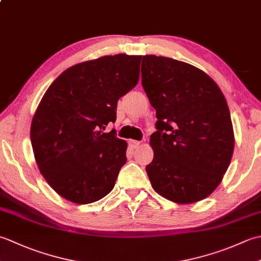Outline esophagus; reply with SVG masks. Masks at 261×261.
Here are the masks:
<instances>
[{"label": "esophagus", "mask_w": 261, "mask_h": 261, "mask_svg": "<svg viewBox=\"0 0 261 261\" xmlns=\"http://www.w3.org/2000/svg\"><path fill=\"white\" fill-rule=\"evenodd\" d=\"M129 145H130V147H131L132 149H137L138 147L140 146V142L137 141V140H130V141H129Z\"/></svg>", "instance_id": "1"}]
</instances>
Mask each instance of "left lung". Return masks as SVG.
Wrapping results in <instances>:
<instances>
[{"mask_svg": "<svg viewBox=\"0 0 261 261\" xmlns=\"http://www.w3.org/2000/svg\"><path fill=\"white\" fill-rule=\"evenodd\" d=\"M141 77L158 119L146 167L153 190L175 203L201 201L219 186L233 154L223 93L203 70L168 57L143 56Z\"/></svg>", "mask_w": 261, "mask_h": 261, "instance_id": "1", "label": "left lung"}]
</instances>
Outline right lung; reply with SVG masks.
Wrapping results in <instances>:
<instances>
[{
	"label": "right lung",
	"mask_w": 261,
	"mask_h": 261,
	"mask_svg": "<svg viewBox=\"0 0 261 261\" xmlns=\"http://www.w3.org/2000/svg\"><path fill=\"white\" fill-rule=\"evenodd\" d=\"M142 56L119 54L71 66L49 86L31 122V145L43 178L76 204L113 190L127 145L115 130L119 98L139 81Z\"/></svg>",
	"instance_id": "add662e5"
}]
</instances>
